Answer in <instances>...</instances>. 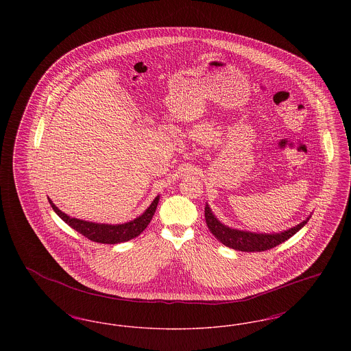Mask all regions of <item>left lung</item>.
I'll return each instance as SVG.
<instances>
[{"instance_id": "obj_1", "label": "left lung", "mask_w": 351, "mask_h": 351, "mask_svg": "<svg viewBox=\"0 0 351 351\" xmlns=\"http://www.w3.org/2000/svg\"><path fill=\"white\" fill-rule=\"evenodd\" d=\"M309 217L304 219L299 225L284 230L280 233L263 234V233H251L246 230H238V229H232L222 222H219L216 216L212 213V209L209 205H205V219L206 225L218 241L230 247L234 250L245 251V252H254V251H266L276 247L278 245L283 243L288 238L298 233L302 226L309 221Z\"/></svg>"}]
</instances>
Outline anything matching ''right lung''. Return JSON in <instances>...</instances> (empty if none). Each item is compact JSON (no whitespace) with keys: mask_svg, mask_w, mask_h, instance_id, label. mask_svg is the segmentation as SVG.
Segmentation results:
<instances>
[{"mask_svg":"<svg viewBox=\"0 0 351 351\" xmlns=\"http://www.w3.org/2000/svg\"><path fill=\"white\" fill-rule=\"evenodd\" d=\"M53 212L62 218L66 223H68L72 229L76 232L83 234L88 239L97 242V243H108V245H116L121 242H128L138 237L142 233L147 225L150 223L152 216L156 210L158 202H159V196H156L154 201L151 202L150 206L142 213L139 217L135 218L130 222L126 223H119V225H108V223H96V222H89L84 221L79 218L69 217L66 213H63L52 201L49 199Z\"/></svg>","mask_w":351,"mask_h":351,"instance_id":"1","label":"right lung"}]
</instances>
